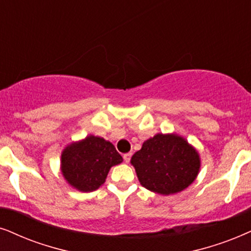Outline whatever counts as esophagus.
Segmentation results:
<instances>
[{
  "label": "esophagus",
  "instance_id": "esophagus-1",
  "mask_svg": "<svg viewBox=\"0 0 251 251\" xmlns=\"http://www.w3.org/2000/svg\"><path fill=\"white\" fill-rule=\"evenodd\" d=\"M124 161H125L126 163H128L129 161H131V157H132V154L131 153H126V154H124Z\"/></svg>",
  "mask_w": 251,
  "mask_h": 251
}]
</instances>
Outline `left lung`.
<instances>
[{"instance_id": "obj_1", "label": "left lung", "mask_w": 251, "mask_h": 251, "mask_svg": "<svg viewBox=\"0 0 251 251\" xmlns=\"http://www.w3.org/2000/svg\"><path fill=\"white\" fill-rule=\"evenodd\" d=\"M141 185L160 195L184 190L196 179L201 160L196 149L176 134H156L133 155Z\"/></svg>"}]
</instances>
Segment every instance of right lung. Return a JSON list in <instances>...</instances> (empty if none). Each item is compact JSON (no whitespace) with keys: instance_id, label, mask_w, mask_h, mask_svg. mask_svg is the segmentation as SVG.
Wrapping results in <instances>:
<instances>
[{"instance_id":"1","label":"right lung","mask_w":251,"mask_h":251,"mask_svg":"<svg viewBox=\"0 0 251 251\" xmlns=\"http://www.w3.org/2000/svg\"><path fill=\"white\" fill-rule=\"evenodd\" d=\"M122 161V155L111 142L89 135L62 151L61 170L72 186L89 192L100 188L105 182L110 168Z\"/></svg>"}]
</instances>
